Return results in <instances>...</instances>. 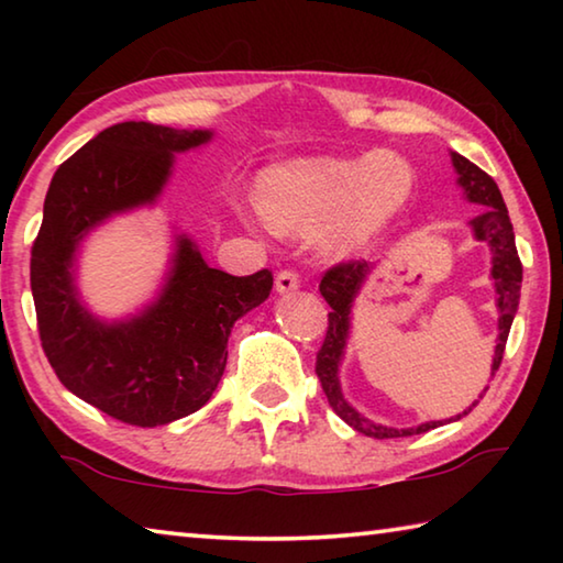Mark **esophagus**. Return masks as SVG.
<instances>
[{"mask_svg": "<svg viewBox=\"0 0 563 563\" xmlns=\"http://www.w3.org/2000/svg\"><path fill=\"white\" fill-rule=\"evenodd\" d=\"M298 288H300V278H298V273H295V271L285 268L278 275H275V290H278V292H292Z\"/></svg>", "mask_w": 563, "mask_h": 563, "instance_id": "esophagus-1", "label": "esophagus"}]
</instances>
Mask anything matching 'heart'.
I'll return each instance as SVG.
<instances>
[{
	"label": "heart",
	"mask_w": 563,
	"mask_h": 563,
	"mask_svg": "<svg viewBox=\"0 0 563 563\" xmlns=\"http://www.w3.org/2000/svg\"><path fill=\"white\" fill-rule=\"evenodd\" d=\"M407 161L387 151L355 158L320 156L278 166L261 178L258 206L280 233H316L332 223V243L357 245L412 194Z\"/></svg>",
	"instance_id": "b5f03b06"
}]
</instances>
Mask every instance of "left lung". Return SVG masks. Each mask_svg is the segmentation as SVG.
I'll use <instances>...</instances> for the list:
<instances>
[{"label":"left lung","instance_id":"1","mask_svg":"<svg viewBox=\"0 0 563 563\" xmlns=\"http://www.w3.org/2000/svg\"><path fill=\"white\" fill-rule=\"evenodd\" d=\"M452 164L456 168V174H460V186L464 188L466 198L482 208V213L472 218L474 235L479 238V241H487L494 253L492 278L499 292V300H497L499 338H497V350H494V365H492V375H494L501 365L511 322L519 308L521 261L517 253V243H514V228L509 221V211L507 206H504V198L499 194V186L494 184V178L489 174H484L479 166H474L472 161L464 158L462 154H452ZM367 271L369 265L365 261H342L332 265V268H328L320 280L322 298H325L330 305L325 340H322V345L318 350V360H316V373L322 385V393H325L330 407L335 409V415L340 419H345V422L350 427H355L357 432L375 437V440H393V437L430 432L434 427H440V422L419 424L417 430H389V427L367 422V419L360 417L340 395L338 362L342 357V347H345V338L350 328V305H352V298H355V292L360 290V283L365 280ZM484 393H487V389H484ZM472 407H476V402ZM472 407L466 409V412H472Z\"/></svg>","mask_w":563,"mask_h":563}]
</instances>
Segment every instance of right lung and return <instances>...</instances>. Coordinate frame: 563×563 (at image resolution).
<instances>
[{
  "label": "right lung",
  "mask_w": 563,
  "mask_h": 563,
  "mask_svg": "<svg viewBox=\"0 0 563 563\" xmlns=\"http://www.w3.org/2000/svg\"><path fill=\"white\" fill-rule=\"evenodd\" d=\"M208 139L211 131L123 121L66 158L46 190L30 265L44 355L66 389L131 427L168 424L201 409L223 377L235 320L273 288L268 268L238 278L211 268L180 238L174 275L141 318L103 325L76 300L71 258L84 233L154 201L176 151Z\"/></svg>",
  "instance_id": "add662e5"
}]
</instances>
